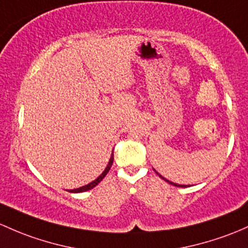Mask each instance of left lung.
<instances>
[{
    "mask_svg": "<svg viewBox=\"0 0 248 248\" xmlns=\"http://www.w3.org/2000/svg\"><path fill=\"white\" fill-rule=\"evenodd\" d=\"M159 177H161V178L164 179V181L165 182H168V183H170V184H172V186H182V187H186V186H179V184H176V183H172V182H170V181H168V179L166 178H164L163 176H160V174H159Z\"/></svg>",
    "mask_w": 248,
    "mask_h": 248,
    "instance_id": "obj_1",
    "label": "left lung"
}]
</instances>
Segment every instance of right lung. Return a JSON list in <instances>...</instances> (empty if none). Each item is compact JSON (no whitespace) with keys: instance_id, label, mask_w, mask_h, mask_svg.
Wrapping results in <instances>:
<instances>
[{"instance_id":"add662e5","label":"right lung","mask_w":248,"mask_h":248,"mask_svg":"<svg viewBox=\"0 0 248 248\" xmlns=\"http://www.w3.org/2000/svg\"><path fill=\"white\" fill-rule=\"evenodd\" d=\"M113 161H114V153H113V155H111V158H110V160H109V164H108V165H107L106 170L102 172V174H101V176L98 177L97 179H95V181H93V182H91V183L88 184V186H82V187H78V189H75V190H70V192H84V191H88V190L93 189V187H95L98 183H100L101 181H102L104 177H106V174L108 173L109 170H110L111 165H113Z\"/></svg>"}]
</instances>
